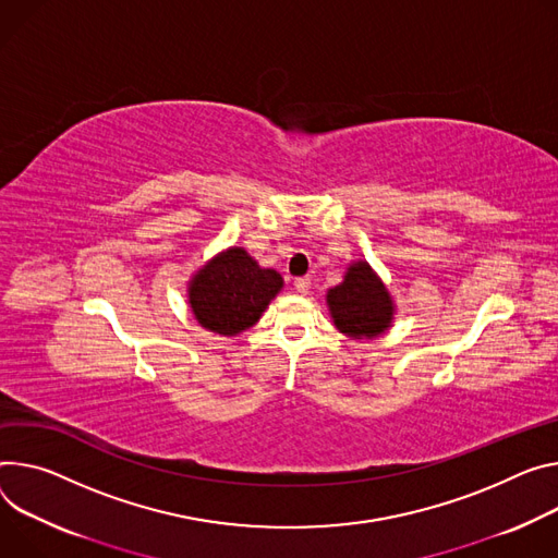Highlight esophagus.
I'll return each mask as SVG.
<instances>
[{
  "label": "esophagus",
  "mask_w": 558,
  "mask_h": 558,
  "mask_svg": "<svg viewBox=\"0 0 558 558\" xmlns=\"http://www.w3.org/2000/svg\"><path fill=\"white\" fill-rule=\"evenodd\" d=\"M293 284H295V289H298L300 293H307V291L312 289V280H310L307 276H302V278H295V282H293Z\"/></svg>",
  "instance_id": "obj_1"
}]
</instances>
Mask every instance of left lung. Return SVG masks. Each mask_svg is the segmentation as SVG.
I'll list each match as a JSON object with an SVG mask.
<instances>
[{"mask_svg": "<svg viewBox=\"0 0 558 558\" xmlns=\"http://www.w3.org/2000/svg\"><path fill=\"white\" fill-rule=\"evenodd\" d=\"M336 327L353 338H372L391 323V298L367 263L351 265L342 284L327 293Z\"/></svg>", "mask_w": 558, "mask_h": 558, "instance_id": "1", "label": "left lung"}]
</instances>
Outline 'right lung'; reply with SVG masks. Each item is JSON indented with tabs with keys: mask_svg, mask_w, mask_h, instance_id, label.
I'll list each match as a JSON object with an SVG mask.
<instances>
[{
	"mask_svg": "<svg viewBox=\"0 0 558 558\" xmlns=\"http://www.w3.org/2000/svg\"><path fill=\"white\" fill-rule=\"evenodd\" d=\"M280 289V274L260 269L244 248L235 246L195 274L189 284V302L202 327L235 336L260 320Z\"/></svg>",
	"mask_w": 558,
	"mask_h": 558,
	"instance_id": "add662e5",
	"label": "right lung"
}]
</instances>
